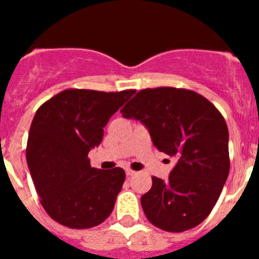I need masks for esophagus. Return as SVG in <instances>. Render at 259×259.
<instances>
[{
  "instance_id": "1",
  "label": "esophagus",
  "mask_w": 259,
  "mask_h": 259,
  "mask_svg": "<svg viewBox=\"0 0 259 259\" xmlns=\"http://www.w3.org/2000/svg\"><path fill=\"white\" fill-rule=\"evenodd\" d=\"M125 174H127V176H132V175H135V171L134 170H131V168H127V170H125Z\"/></svg>"
}]
</instances>
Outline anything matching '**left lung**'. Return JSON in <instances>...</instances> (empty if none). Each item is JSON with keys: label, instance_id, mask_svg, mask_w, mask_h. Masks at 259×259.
<instances>
[{"label": "left lung", "instance_id": "left-lung-1", "mask_svg": "<svg viewBox=\"0 0 259 259\" xmlns=\"http://www.w3.org/2000/svg\"><path fill=\"white\" fill-rule=\"evenodd\" d=\"M120 113L140 120L159 152L176 164L167 180L153 176L141 197L146 218L167 232H183L207 218L230 172L228 128L219 110L189 89L159 87L137 92Z\"/></svg>", "mask_w": 259, "mask_h": 259}]
</instances>
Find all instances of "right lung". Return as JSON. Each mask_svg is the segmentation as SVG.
<instances>
[{
    "mask_svg": "<svg viewBox=\"0 0 259 259\" xmlns=\"http://www.w3.org/2000/svg\"><path fill=\"white\" fill-rule=\"evenodd\" d=\"M136 92L66 89L36 111L26 157L40 202L50 218L74 230L96 227L111 214L125 172L91 167L111 115Z\"/></svg>",
    "mask_w": 259,
    "mask_h": 259,
    "instance_id": "right-lung-1",
    "label": "right lung"
}]
</instances>
